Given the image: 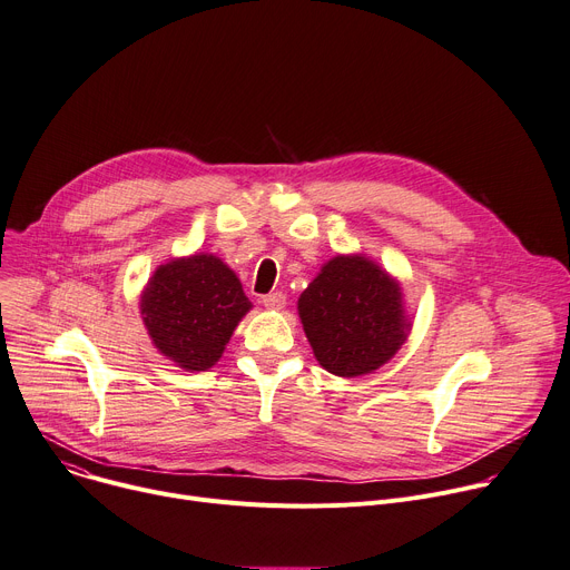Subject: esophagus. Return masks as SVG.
Listing matches in <instances>:
<instances>
[{
	"label": "esophagus",
	"instance_id": "1",
	"mask_svg": "<svg viewBox=\"0 0 570 570\" xmlns=\"http://www.w3.org/2000/svg\"><path fill=\"white\" fill-rule=\"evenodd\" d=\"M262 305L269 311H283L285 308V294L283 292H272L267 296H262Z\"/></svg>",
	"mask_w": 570,
	"mask_h": 570
}]
</instances>
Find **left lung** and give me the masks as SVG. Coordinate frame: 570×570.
<instances>
[{"label":"left lung","instance_id":"obj_1","mask_svg":"<svg viewBox=\"0 0 570 570\" xmlns=\"http://www.w3.org/2000/svg\"><path fill=\"white\" fill-rule=\"evenodd\" d=\"M296 308L317 363L342 379L383 367L413 328L400 281L365 253L324 262Z\"/></svg>","mask_w":570,"mask_h":570}]
</instances>
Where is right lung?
<instances>
[{
  "mask_svg": "<svg viewBox=\"0 0 570 570\" xmlns=\"http://www.w3.org/2000/svg\"><path fill=\"white\" fill-rule=\"evenodd\" d=\"M250 308L237 274L214 253L170 257L139 296L153 346L185 372L216 365Z\"/></svg>",
  "mask_w": 570,
  "mask_h": 570,
  "instance_id": "right-lung-1",
  "label": "right lung"
}]
</instances>
